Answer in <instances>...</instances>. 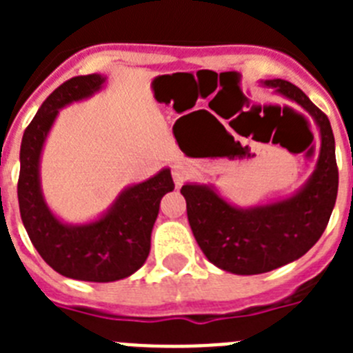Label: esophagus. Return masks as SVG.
<instances>
[{
  "label": "esophagus",
  "instance_id": "esophagus-1",
  "mask_svg": "<svg viewBox=\"0 0 353 353\" xmlns=\"http://www.w3.org/2000/svg\"><path fill=\"white\" fill-rule=\"evenodd\" d=\"M189 176V171H187L185 166H182V164H176V166L173 168V179H174V183L176 185H182L183 180Z\"/></svg>",
  "mask_w": 353,
  "mask_h": 353
}]
</instances>
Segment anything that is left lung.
<instances>
[{"label":"left lung","instance_id":"obj_1","mask_svg":"<svg viewBox=\"0 0 353 353\" xmlns=\"http://www.w3.org/2000/svg\"><path fill=\"white\" fill-rule=\"evenodd\" d=\"M263 84L302 105L320 129V157L307 183L292 198L248 210L224 201L208 185L182 187L189 224L203 254L215 267L240 276L270 272L304 256L325 232L338 196L334 134L327 114L288 81Z\"/></svg>","mask_w":353,"mask_h":353}]
</instances>
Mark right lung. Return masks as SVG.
Returning a JSON list of instances; mask_svg holds the SVG:
<instances>
[{
  "mask_svg": "<svg viewBox=\"0 0 353 353\" xmlns=\"http://www.w3.org/2000/svg\"><path fill=\"white\" fill-rule=\"evenodd\" d=\"M104 81L99 74L72 77L46 99L24 130L17 182L21 219L43 261L61 276L92 283L118 281L143 267L162 196L174 189L166 168L125 189L101 219L81 226L63 224L48 208L39 179L43 141L58 109L90 97L102 88Z\"/></svg>",
  "mask_w": 353,
  "mask_h": 353,
  "instance_id": "obj_1",
  "label": "right lung"
}]
</instances>
